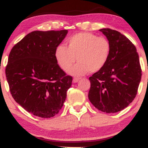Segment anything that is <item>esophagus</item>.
Listing matches in <instances>:
<instances>
[{"label": "esophagus", "mask_w": 148, "mask_h": 148, "mask_svg": "<svg viewBox=\"0 0 148 148\" xmlns=\"http://www.w3.org/2000/svg\"><path fill=\"white\" fill-rule=\"evenodd\" d=\"M79 80H80L79 78H74L72 80V82L73 83H77Z\"/></svg>", "instance_id": "obj_1"}]
</instances>
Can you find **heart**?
I'll list each match as a JSON object with an SVG mask.
<instances>
[{
	"instance_id": "1",
	"label": "heart",
	"mask_w": 148,
	"mask_h": 148,
	"mask_svg": "<svg viewBox=\"0 0 148 148\" xmlns=\"http://www.w3.org/2000/svg\"><path fill=\"white\" fill-rule=\"evenodd\" d=\"M111 53L107 39L90 33H79L68 40V47L60 45L55 50V57L61 69L67 70L76 60L79 62L69 69L73 76H83L90 71L99 72L106 65Z\"/></svg>"
}]
</instances>
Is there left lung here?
<instances>
[{"label":"left lung","instance_id":"1","mask_svg":"<svg viewBox=\"0 0 148 148\" xmlns=\"http://www.w3.org/2000/svg\"><path fill=\"white\" fill-rule=\"evenodd\" d=\"M100 31L111 45L106 65L89 78L88 99L99 111L114 113L125 108L136 97L141 80V69L135 46L120 32Z\"/></svg>","mask_w":148,"mask_h":148}]
</instances>
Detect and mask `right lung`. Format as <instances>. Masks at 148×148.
I'll list each match as a JSON object with an SVG mask.
<instances>
[{"mask_svg": "<svg viewBox=\"0 0 148 148\" xmlns=\"http://www.w3.org/2000/svg\"><path fill=\"white\" fill-rule=\"evenodd\" d=\"M68 30L33 31L14 46L5 69L12 96L29 113L44 118L60 111L72 86L58 64L55 50Z\"/></svg>", "mask_w": 148, "mask_h": 148, "instance_id": "right-lung-1", "label": "right lung"}]
</instances>
